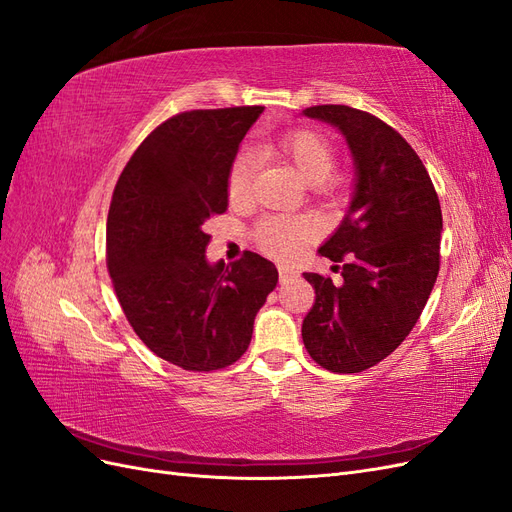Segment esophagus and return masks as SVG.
<instances>
[{"instance_id": "1", "label": "esophagus", "mask_w": 512, "mask_h": 512, "mask_svg": "<svg viewBox=\"0 0 512 512\" xmlns=\"http://www.w3.org/2000/svg\"><path fill=\"white\" fill-rule=\"evenodd\" d=\"M277 271H280V282H282V284H284V282H288L290 277L297 275V271H294V269H292V267H288V265H280V267H277Z\"/></svg>"}]
</instances>
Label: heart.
<instances>
[{"instance_id": "obj_1", "label": "heart", "mask_w": 512, "mask_h": 512, "mask_svg": "<svg viewBox=\"0 0 512 512\" xmlns=\"http://www.w3.org/2000/svg\"><path fill=\"white\" fill-rule=\"evenodd\" d=\"M273 156L288 160L297 173L312 185L327 181L337 166V151L327 136L316 130H292L280 141L267 145ZM252 158L239 153L228 170V196L239 203L250 192ZM318 235V226L305 215H267L254 228V239L260 250L275 258H290L301 252Z\"/></svg>"}]
</instances>
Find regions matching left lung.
I'll list each match as a JSON object with an SVG mask.
<instances>
[{"mask_svg":"<svg viewBox=\"0 0 512 512\" xmlns=\"http://www.w3.org/2000/svg\"><path fill=\"white\" fill-rule=\"evenodd\" d=\"M303 115L346 136L356 183L346 218L318 250L344 284L303 273L316 301L301 335L320 367L359 374L386 359L421 316L440 271L442 209L421 158L389 123L344 104Z\"/></svg>","mask_w":512,"mask_h":512,"instance_id":"8db88e82","label":"left lung"}]
</instances>
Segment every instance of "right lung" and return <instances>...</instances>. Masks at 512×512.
Here are the masks:
<instances>
[{"mask_svg": "<svg viewBox=\"0 0 512 512\" xmlns=\"http://www.w3.org/2000/svg\"><path fill=\"white\" fill-rule=\"evenodd\" d=\"M265 106L185 111L138 145L115 185L106 267L134 333L188 371L224 369L252 342L254 318L277 284L254 252L207 260L203 224L228 209V170Z\"/></svg>", "mask_w": 512, "mask_h": 512, "instance_id": "right-lung-1", "label": "right lung"}]
</instances>
